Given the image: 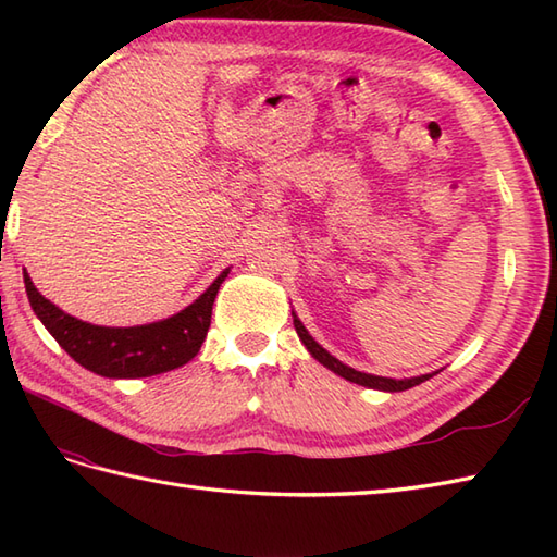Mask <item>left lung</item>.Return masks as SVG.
Returning a JSON list of instances; mask_svg holds the SVG:
<instances>
[{"label": "left lung", "mask_w": 557, "mask_h": 557, "mask_svg": "<svg viewBox=\"0 0 557 557\" xmlns=\"http://www.w3.org/2000/svg\"><path fill=\"white\" fill-rule=\"evenodd\" d=\"M294 327H297V333H299L301 342L306 345V349L313 354V359H318L323 366H327L330 371H335L337 375L347 377V381L357 383V385H366V387H373V389H387V393H401V389H409L413 385L429 381V377L433 375V373H429V375H419V377H407V381H395V377H381V375H369V373L354 371V369H349V366L337 361L335 357H330V354L321 345H318V342L309 333H306V327L301 325V321H299L297 315H294Z\"/></svg>", "instance_id": "left-lung-1"}]
</instances>
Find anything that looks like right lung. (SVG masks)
Returning <instances> with one entry per match:
<instances>
[{
  "instance_id": "add662e5",
  "label": "right lung",
  "mask_w": 557,
  "mask_h": 557,
  "mask_svg": "<svg viewBox=\"0 0 557 557\" xmlns=\"http://www.w3.org/2000/svg\"><path fill=\"white\" fill-rule=\"evenodd\" d=\"M224 277H227V270L191 306L168 321L138 327H100L57 309L35 289L28 272L23 270V282H26L35 315L71 359L104 377L158 375L191 361L208 335L212 304Z\"/></svg>"
}]
</instances>
